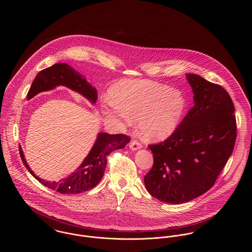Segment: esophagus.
<instances>
[{
	"label": "esophagus",
	"instance_id": "34e87169",
	"mask_svg": "<svg viewBox=\"0 0 252 252\" xmlns=\"http://www.w3.org/2000/svg\"><path fill=\"white\" fill-rule=\"evenodd\" d=\"M129 147L131 148L132 150H138V149H140L142 147V144L139 141L134 140L129 144Z\"/></svg>",
	"mask_w": 252,
	"mask_h": 252
}]
</instances>
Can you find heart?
<instances>
[{
    "label": "heart",
    "instance_id": "1",
    "mask_svg": "<svg viewBox=\"0 0 252 252\" xmlns=\"http://www.w3.org/2000/svg\"><path fill=\"white\" fill-rule=\"evenodd\" d=\"M108 116L132 125L140 120L144 138L152 141L167 139L180 126L187 103L183 94L166 85L147 80L124 81L111 91Z\"/></svg>",
    "mask_w": 252,
    "mask_h": 252
}]
</instances>
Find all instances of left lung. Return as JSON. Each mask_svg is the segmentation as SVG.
<instances>
[{
	"mask_svg": "<svg viewBox=\"0 0 252 252\" xmlns=\"http://www.w3.org/2000/svg\"><path fill=\"white\" fill-rule=\"evenodd\" d=\"M192 107L166 140L149 144L154 163L144 176L148 192L169 204L188 202L209 191L233 151L234 105L220 85L189 73Z\"/></svg>",
	"mask_w": 252,
	"mask_h": 252,
	"instance_id": "left-lung-1",
	"label": "left lung"
}]
</instances>
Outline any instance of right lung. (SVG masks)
Listing matches in <instances>:
<instances>
[{
  "mask_svg": "<svg viewBox=\"0 0 252 252\" xmlns=\"http://www.w3.org/2000/svg\"><path fill=\"white\" fill-rule=\"evenodd\" d=\"M57 86H65L77 92L92 103H95L97 100L95 88L87 81L84 75L76 72L66 63L54 64L38 72L27 94V99H31L41 92L53 90ZM129 142L130 137L125 134L110 135L108 133H99L95 144H94L82 164L67 178L53 182L45 181L36 177L28 166L20 145L19 150L24 166L36 180L56 192L72 194L87 192L95 187L104 176L108 155L114 150L124 148Z\"/></svg>",
  "mask_w": 252,
  "mask_h": 252,
  "instance_id": "1",
  "label": "right lung"
}]
</instances>
